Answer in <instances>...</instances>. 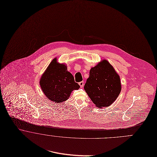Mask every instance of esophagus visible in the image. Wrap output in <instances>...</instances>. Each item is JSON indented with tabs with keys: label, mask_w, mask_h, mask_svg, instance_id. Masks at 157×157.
<instances>
[{
	"label": "esophagus",
	"mask_w": 157,
	"mask_h": 157,
	"mask_svg": "<svg viewBox=\"0 0 157 157\" xmlns=\"http://www.w3.org/2000/svg\"><path fill=\"white\" fill-rule=\"evenodd\" d=\"M79 85L80 86L81 88H83V87H84V82H83V81H81V82H79Z\"/></svg>",
	"instance_id": "esophagus-1"
}]
</instances>
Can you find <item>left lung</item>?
<instances>
[{"instance_id":"obj_1","label":"left lung","mask_w":157,"mask_h":157,"mask_svg":"<svg viewBox=\"0 0 157 157\" xmlns=\"http://www.w3.org/2000/svg\"><path fill=\"white\" fill-rule=\"evenodd\" d=\"M84 90L98 108L109 107L121 90L119 75L106 59H103L90 70Z\"/></svg>"}]
</instances>
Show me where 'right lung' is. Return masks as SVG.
Wrapping results in <instances>:
<instances>
[{"mask_svg":"<svg viewBox=\"0 0 157 157\" xmlns=\"http://www.w3.org/2000/svg\"><path fill=\"white\" fill-rule=\"evenodd\" d=\"M39 84L48 99L55 103L67 101L72 91L80 88L75 82L73 76L67 71V65L58 63L57 58L48 65L41 76Z\"/></svg>","mask_w":157,"mask_h":157,"instance_id":"obj_1","label":"right lung"}]
</instances>
